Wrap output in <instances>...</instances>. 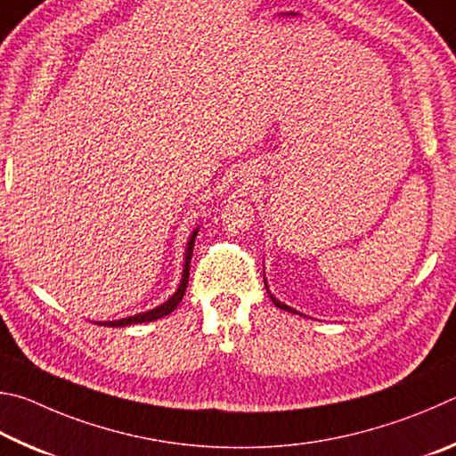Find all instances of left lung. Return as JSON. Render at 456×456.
<instances>
[{"label": "left lung", "mask_w": 456, "mask_h": 456, "mask_svg": "<svg viewBox=\"0 0 456 456\" xmlns=\"http://www.w3.org/2000/svg\"><path fill=\"white\" fill-rule=\"evenodd\" d=\"M266 284V282H265ZM270 294V292H268ZM270 298H273V302H274V305L278 306V308H282V310H289V313H297V310H292L290 306H286V305H282V302H278L274 297H273V294H270Z\"/></svg>", "instance_id": "1"}]
</instances>
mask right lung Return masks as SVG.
<instances>
[{"mask_svg":"<svg viewBox=\"0 0 456 456\" xmlns=\"http://www.w3.org/2000/svg\"><path fill=\"white\" fill-rule=\"evenodd\" d=\"M194 240H196V232L191 234L190 242H188V250H186V265H183V274H182V282L178 286V290H175L174 297L164 302L162 306H158L154 310H148V313L143 314H135L130 318H122V321H114V322H100V326H127V324H138V322H151V321H158V318L167 316L172 313V310L180 305V300L183 298V292L188 289V276H190V260H191V250H194Z\"/></svg>","mask_w":456,"mask_h":456,"instance_id":"1","label":"right lung"}]
</instances>
